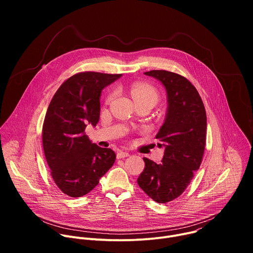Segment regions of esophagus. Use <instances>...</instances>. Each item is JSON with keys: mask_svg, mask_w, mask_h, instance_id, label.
Masks as SVG:
<instances>
[{"mask_svg": "<svg viewBox=\"0 0 253 253\" xmlns=\"http://www.w3.org/2000/svg\"><path fill=\"white\" fill-rule=\"evenodd\" d=\"M128 156H129V153H128V152H124V151H118V152H117V158H118V159L125 158V157H128Z\"/></svg>", "mask_w": 253, "mask_h": 253, "instance_id": "1", "label": "esophagus"}]
</instances>
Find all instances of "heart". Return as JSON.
<instances>
[{"instance_id":"heart-1","label":"heart","mask_w":253,"mask_h":253,"mask_svg":"<svg viewBox=\"0 0 253 253\" xmlns=\"http://www.w3.org/2000/svg\"><path fill=\"white\" fill-rule=\"evenodd\" d=\"M130 93L133 100L136 102H151L154 105L158 101V93L156 89L146 83H135L130 87ZM111 99V96L109 97Z\"/></svg>"}]
</instances>
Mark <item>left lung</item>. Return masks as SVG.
Wrapping results in <instances>:
<instances>
[{"label": "left lung", "instance_id": "8db88e82", "mask_svg": "<svg viewBox=\"0 0 253 253\" xmlns=\"http://www.w3.org/2000/svg\"><path fill=\"white\" fill-rule=\"evenodd\" d=\"M161 82L167 94V112L156 135L164 148L160 164L144 157L137 179L140 188L158 203L181 195L200 167L206 141V112L196 88L183 76L165 70L145 72Z\"/></svg>", "mask_w": 253, "mask_h": 253}]
</instances>
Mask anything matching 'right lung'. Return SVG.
Masks as SVG:
<instances>
[{
    "mask_svg": "<svg viewBox=\"0 0 253 253\" xmlns=\"http://www.w3.org/2000/svg\"><path fill=\"white\" fill-rule=\"evenodd\" d=\"M121 76L82 72L66 80L50 102L42 132L44 153L56 185L70 197L93 190L115 162V152L92 143L85 129L99 122L102 90Z\"/></svg>",
    "mask_w": 253,
    "mask_h": 253,
    "instance_id": "1",
    "label": "right lung"
}]
</instances>
